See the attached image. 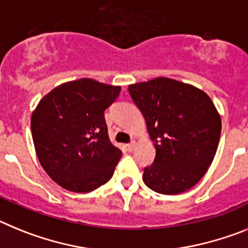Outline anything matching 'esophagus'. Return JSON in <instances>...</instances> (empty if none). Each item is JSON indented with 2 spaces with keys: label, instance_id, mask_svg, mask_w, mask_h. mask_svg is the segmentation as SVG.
<instances>
[{
  "label": "esophagus",
  "instance_id": "1",
  "mask_svg": "<svg viewBox=\"0 0 248 248\" xmlns=\"http://www.w3.org/2000/svg\"><path fill=\"white\" fill-rule=\"evenodd\" d=\"M135 147H136V142L132 141L131 143H128V145L126 146V150L128 151V152H132V151L135 150Z\"/></svg>",
  "mask_w": 248,
  "mask_h": 248
}]
</instances>
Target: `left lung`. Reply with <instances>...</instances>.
Instances as JSON below:
<instances>
[{"label":"left lung","mask_w":248,"mask_h":248,"mask_svg":"<svg viewBox=\"0 0 248 248\" xmlns=\"http://www.w3.org/2000/svg\"><path fill=\"white\" fill-rule=\"evenodd\" d=\"M145 117L156 157L142 180L152 191L177 195L207 172L218 147L221 117L206 92L169 77L128 86Z\"/></svg>","instance_id":"1"}]
</instances>
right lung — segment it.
<instances>
[{"label":"right lung","mask_w":248,"mask_h":248,"mask_svg":"<svg viewBox=\"0 0 248 248\" xmlns=\"http://www.w3.org/2000/svg\"><path fill=\"white\" fill-rule=\"evenodd\" d=\"M120 92L121 86L75 79L56 86L32 112L37 158L62 188L91 192L113 175L122 152L109 141L103 113Z\"/></svg>","instance_id":"1"}]
</instances>
